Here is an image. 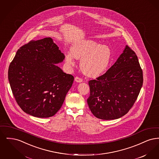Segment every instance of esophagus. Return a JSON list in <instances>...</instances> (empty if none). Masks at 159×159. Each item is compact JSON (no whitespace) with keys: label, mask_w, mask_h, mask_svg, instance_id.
<instances>
[{"label":"esophagus","mask_w":159,"mask_h":159,"mask_svg":"<svg viewBox=\"0 0 159 159\" xmlns=\"http://www.w3.org/2000/svg\"><path fill=\"white\" fill-rule=\"evenodd\" d=\"M75 81L77 82H83V79H82V78H80V77H75Z\"/></svg>","instance_id":"1"}]
</instances>
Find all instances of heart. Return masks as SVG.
I'll list each match as a JSON object with an SVG mask.
<instances>
[{
  "label": "heart",
  "instance_id": "b5f03b06",
  "mask_svg": "<svg viewBox=\"0 0 159 159\" xmlns=\"http://www.w3.org/2000/svg\"><path fill=\"white\" fill-rule=\"evenodd\" d=\"M70 54L66 56L68 64H73V58L82 59L80 68L83 73L91 77L101 75L108 67L111 57V51L108 46L101 45L93 40L77 43L70 49Z\"/></svg>",
  "mask_w": 159,
  "mask_h": 159
}]
</instances>
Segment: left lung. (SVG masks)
Returning <instances> with one entry per match:
<instances>
[{
    "mask_svg": "<svg viewBox=\"0 0 159 159\" xmlns=\"http://www.w3.org/2000/svg\"><path fill=\"white\" fill-rule=\"evenodd\" d=\"M88 83L87 102L96 117L113 120L123 116L134 106L143 84V72L136 53L126 46L106 73Z\"/></svg>",
    "mask_w": 159,
    "mask_h": 159,
    "instance_id": "1",
    "label": "left lung"
}]
</instances>
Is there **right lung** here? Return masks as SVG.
Masks as SVG:
<instances>
[{"instance_id": "add662e5", "label": "right lung", "mask_w": 159, "mask_h": 159, "mask_svg": "<svg viewBox=\"0 0 159 159\" xmlns=\"http://www.w3.org/2000/svg\"><path fill=\"white\" fill-rule=\"evenodd\" d=\"M64 58L51 38L31 40L18 49L9 67L8 80L25 113L46 118L60 109L74 80L55 64Z\"/></svg>"}]
</instances>
